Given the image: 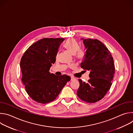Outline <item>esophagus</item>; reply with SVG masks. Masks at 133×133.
Listing matches in <instances>:
<instances>
[{
    "instance_id": "1",
    "label": "esophagus",
    "mask_w": 133,
    "mask_h": 133,
    "mask_svg": "<svg viewBox=\"0 0 133 133\" xmlns=\"http://www.w3.org/2000/svg\"><path fill=\"white\" fill-rule=\"evenodd\" d=\"M70 81H74V80H75L76 79V78H75V77H72V76H71L70 77Z\"/></svg>"
}]
</instances>
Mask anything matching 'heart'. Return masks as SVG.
Segmentation results:
<instances>
[{"label": "heart", "mask_w": 133, "mask_h": 133, "mask_svg": "<svg viewBox=\"0 0 133 133\" xmlns=\"http://www.w3.org/2000/svg\"><path fill=\"white\" fill-rule=\"evenodd\" d=\"M64 47L70 52L75 54L78 59H82L85 55V50L79 48V44L74 39H68L64 44Z\"/></svg>", "instance_id": "b5f03b06"}]
</instances>
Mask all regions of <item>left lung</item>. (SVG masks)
Here are the masks:
<instances>
[{
    "label": "left lung",
    "mask_w": 133,
    "mask_h": 133,
    "mask_svg": "<svg viewBox=\"0 0 133 133\" xmlns=\"http://www.w3.org/2000/svg\"><path fill=\"white\" fill-rule=\"evenodd\" d=\"M83 42L87 50L81 67L90 71V78L86 83L79 79L77 95L86 103H94L101 100L109 90L115 65L110 52L101 41L89 38Z\"/></svg>",
    "instance_id": "obj_1"
}]
</instances>
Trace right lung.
<instances>
[{"instance_id": "obj_1", "label": "right lung", "mask_w": 133, "mask_h": 133, "mask_svg": "<svg viewBox=\"0 0 133 133\" xmlns=\"http://www.w3.org/2000/svg\"><path fill=\"white\" fill-rule=\"evenodd\" d=\"M64 41L62 38L40 39L32 44L21 58L22 82L28 95L37 103L52 102L70 80L66 75L57 76L49 71Z\"/></svg>"}]
</instances>
